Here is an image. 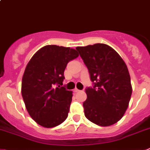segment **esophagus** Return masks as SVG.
Masks as SVG:
<instances>
[{
    "instance_id": "34e87169",
    "label": "esophagus",
    "mask_w": 150,
    "mask_h": 150,
    "mask_svg": "<svg viewBox=\"0 0 150 150\" xmlns=\"http://www.w3.org/2000/svg\"><path fill=\"white\" fill-rule=\"evenodd\" d=\"M74 91V93H77V92L80 91H79V89H77V88H75V89H74V91Z\"/></svg>"
}]
</instances>
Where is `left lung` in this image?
<instances>
[{
	"mask_svg": "<svg viewBox=\"0 0 150 150\" xmlns=\"http://www.w3.org/2000/svg\"><path fill=\"white\" fill-rule=\"evenodd\" d=\"M93 86L87 87L85 116L92 123L108 126L121 119L132 95L127 66L113 48L105 44L77 47Z\"/></svg>",
	"mask_w": 150,
	"mask_h": 150,
	"instance_id": "8db88e82",
	"label": "left lung"
}]
</instances>
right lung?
Masks as SVG:
<instances>
[{
    "instance_id": "obj_1",
    "label": "right lung",
    "mask_w": 150,
    "mask_h": 150,
    "mask_svg": "<svg viewBox=\"0 0 150 150\" xmlns=\"http://www.w3.org/2000/svg\"><path fill=\"white\" fill-rule=\"evenodd\" d=\"M78 56L72 48L47 45L27 64L22 78V97L29 115L38 124L51 128L68 117L73 95L63 86L64 71Z\"/></svg>"
}]
</instances>
